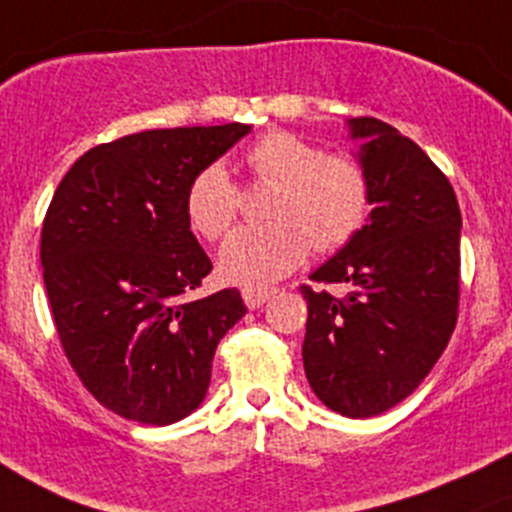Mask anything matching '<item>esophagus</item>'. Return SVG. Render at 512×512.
<instances>
[{
    "mask_svg": "<svg viewBox=\"0 0 512 512\" xmlns=\"http://www.w3.org/2000/svg\"><path fill=\"white\" fill-rule=\"evenodd\" d=\"M275 292L277 289H267V287H245L242 289V299H245L247 307L257 309L262 307V304H265Z\"/></svg>",
    "mask_w": 512,
    "mask_h": 512,
    "instance_id": "obj_1",
    "label": "esophagus"
}]
</instances>
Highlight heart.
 Wrapping results in <instances>:
<instances>
[{"label":"heart","mask_w":512,"mask_h":512,"mask_svg":"<svg viewBox=\"0 0 512 512\" xmlns=\"http://www.w3.org/2000/svg\"><path fill=\"white\" fill-rule=\"evenodd\" d=\"M252 185H275L267 218L240 227L220 252V272L235 285H270L302 265L309 247L327 255L359 235L371 213V175L349 153H324L292 131H270L242 156ZM242 193L220 165H208L185 190V215L205 240H220L240 215Z\"/></svg>","instance_id":"1"}]
</instances>
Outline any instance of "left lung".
<instances>
[{
  "instance_id": "left-lung-1",
  "label": "left lung",
  "mask_w": 512,
  "mask_h": 512,
  "mask_svg": "<svg viewBox=\"0 0 512 512\" xmlns=\"http://www.w3.org/2000/svg\"><path fill=\"white\" fill-rule=\"evenodd\" d=\"M366 138L369 223L302 285V356L322 404L349 418L384 414L414 394L446 349L461 302V210L443 170L379 118H352Z\"/></svg>"
}]
</instances>
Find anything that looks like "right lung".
Here are the masks:
<instances>
[{"label": "right lung", "instance_id": "right-lung-1", "mask_svg": "<svg viewBox=\"0 0 512 512\" xmlns=\"http://www.w3.org/2000/svg\"><path fill=\"white\" fill-rule=\"evenodd\" d=\"M250 126L160 128L91 148L64 175L41 225L51 317L98 404L168 426L200 406L213 354L245 317L237 289L193 299L213 262L190 232V180Z\"/></svg>", "mask_w": 512, "mask_h": 512}]
</instances>
